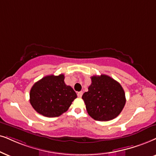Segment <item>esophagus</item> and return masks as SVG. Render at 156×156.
<instances>
[{"instance_id":"1","label":"esophagus","mask_w":156,"mask_h":156,"mask_svg":"<svg viewBox=\"0 0 156 156\" xmlns=\"http://www.w3.org/2000/svg\"><path fill=\"white\" fill-rule=\"evenodd\" d=\"M77 95H78V98H81V97H82V95H83V92H82V91L78 92V94H77Z\"/></svg>"}]
</instances>
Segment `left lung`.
Wrapping results in <instances>:
<instances>
[{
	"label": "left lung",
	"mask_w": 156,
	"mask_h": 156,
	"mask_svg": "<svg viewBox=\"0 0 156 156\" xmlns=\"http://www.w3.org/2000/svg\"><path fill=\"white\" fill-rule=\"evenodd\" d=\"M88 90L82 98L88 114L97 121H109L117 117L125 105V94L117 80L106 75L94 76Z\"/></svg>",
	"instance_id": "left-lung-1"
}]
</instances>
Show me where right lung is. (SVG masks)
<instances>
[{"mask_svg":"<svg viewBox=\"0 0 156 156\" xmlns=\"http://www.w3.org/2000/svg\"><path fill=\"white\" fill-rule=\"evenodd\" d=\"M64 79L63 74L50 75L35 83L29 94L35 111L47 117H59L68 111L77 94Z\"/></svg>","mask_w":156,"mask_h":156,"instance_id":"obj_1","label":"right lung"}]
</instances>
